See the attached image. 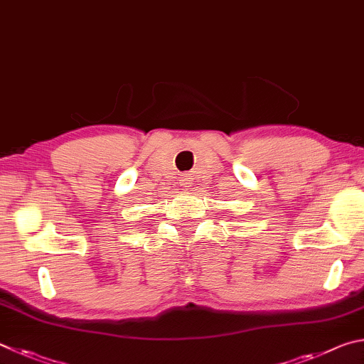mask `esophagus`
<instances>
[{"mask_svg":"<svg viewBox=\"0 0 364 364\" xmlns=\"http://www.w3.org/2000/svg\"><path fill=\"white\" fill-rule=\"evenodd\" d=\"M181 186H183V187H187V186H188V177H187V176L181 177Z\"/></svg>","mask_w":364,"mask_h":364,"instance_id":"1","label":"esophagus"}]
</instances>
